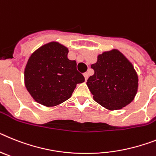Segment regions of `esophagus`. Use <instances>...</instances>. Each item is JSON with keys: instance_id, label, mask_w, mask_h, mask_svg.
Masks as SVG:
<instances>
[{"instance_id": "34e87169", "label": "esophagus", "mask_w": 156, "mask_h": 156, "mask_svg": "<svg viewBox=\"0 0 156 156\" xmlns=\"http://www.w3.org/2000/svg\"><path fill=\"white\" fill-rule=\"evenodd\" d=\"M83 75H84V77H85V79H86V80L88 79V77H89V75H88V73H84L83 74Z\"/></svg>"}]
</instances>
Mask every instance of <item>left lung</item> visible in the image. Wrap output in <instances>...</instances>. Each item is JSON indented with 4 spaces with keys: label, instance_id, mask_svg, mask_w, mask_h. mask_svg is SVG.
Instances as JSON below:
<instances>
[{
    "label": "left lung",
    "instance_id": "left-lung-1",
    "mask_svg": "<svg viewBox=\"0 0 156 156\" xmlns=\"http://www.w3.org/2000/svg\"><path fill=\"white\" fill-rule=\"evenodd\" d=\"M91 68L94 74L86 84L96 102L109 110H119L132 102L137 92L138 77L122 53L116 49L103 52Z\"/></svg>",
    "mask_w": 156,
    "mask_h": 156
}]
</instances>
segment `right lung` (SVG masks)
<instances>
[{"label": "right lung", "mask_w": 156, "mask_h": 156, "mask_svg": "<svg viewBox=\"0 0 156 156\" xmlns=\"http://www.w3.org/2000/svg\"><path fill=\"white\" fill-rule=\"evenodd\" d=\"M68 48L59 43H48L30 56L24 71L25 86L31 97L46 107L68 100L76 85L85 82L75 60L67 58Z\"/></svg>", "instance_id": "add662e5"}]
</instances>
